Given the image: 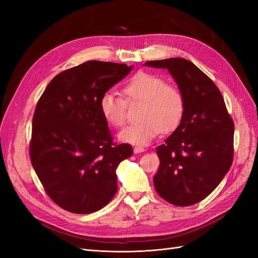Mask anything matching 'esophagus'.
Here are the masks:
<instances>
[{"instance_id": "esophagus-1", "label": "esophagus", "mask_w": 258, "mask_h": 258, "mask_svg": "<svg viewBox=\"0 0 258 258\" xmlns=\"http://www.w3.org/2000/svg\"><path fill=\"white\" fill-rule=\"evenodd\" d=\"M134 152L137 154V153H142V152H145V148L143 146H136L134 148Z\"/></svg>"}]
</instances>
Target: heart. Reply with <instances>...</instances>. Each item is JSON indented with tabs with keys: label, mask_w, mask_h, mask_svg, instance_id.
<instances>
[{
	"label": "heart",
	"mask_w": 258,
	"mask_h": 258,
	"mask_svg": "<svg viewBox=\"0 0 258 258\" xmlns=\"http://www.w3.org/2000/svg\"><path fill=\"white\" fill-rule=\"evenodd\" d=\"M122 92L128 102L143 104L140 111L142 121L130 124L120 132L118 138L122 142L146 145L162 131H173L183 119L186 108L184 93L161 76L139 72L124 84ZM127 101L112 91L101 97V114L113 127L120 128L126 123Z\"/></svg>",
	"instance_id": "1"
}]
</instances>
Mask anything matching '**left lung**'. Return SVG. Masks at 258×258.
Masks as SVG:
<instances>
[{
	"instance_id": "obj_1",
	"label": "left lung",
	"mask_w": 258,
	"mask_h": 258,
	"mask_svg": "<svg viewBox=\"0 0 258 258\" xmlns=\"http://www.w3.org/2000/svg\"><path fill=\"white\" fill-rule=\"evenodd\" d=\"M168 69L185 96L181 123L156 152L160 160L154 186L159 196L177 207L204 200L221 183L233 160L235 124L220 89L183 58L147 61Z\"/></svg>"
}]
</instances>
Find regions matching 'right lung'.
I'll return each instance as SVG.
<instances>
[{"label":"right lung","mask_w":258,"mask_h":258,"mask_svg":"<svg viewBox=\"0 0 258 258\" xmlns=\"http://www.w3.org/2000/svg\"><path fill=\"white\" fill-rule=\"evenodd\" d=\"M132 68L92 60L68 69L36 104L31 163L48 197L69 212H96L117 191L116 168L132 155V146L113 141L99 103Z\"/></svg>","instance_id":"obj_1"}]
</instances>
